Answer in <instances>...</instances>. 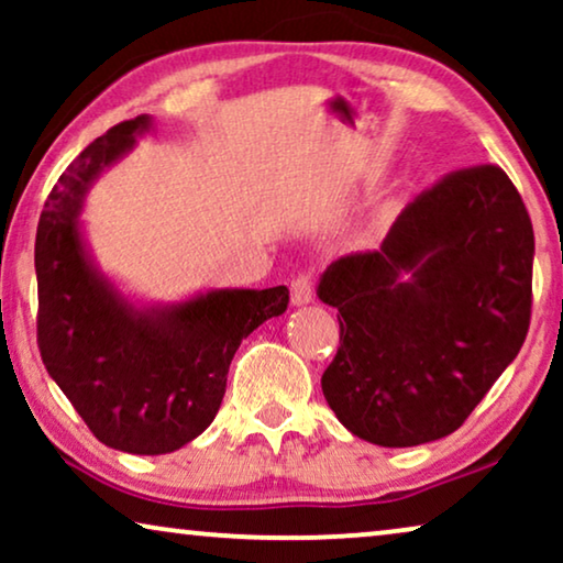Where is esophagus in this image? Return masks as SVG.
<instances>
[{
  "label": "esophagus",
  "instance_id": "esophagus-1",
  "mask_svg": "<svg viewBox=\"0 0 563 563\" xmlns=\"http://www.w3.org/2000/svg\"><path fill=\"white\" fill-rule=\"evenodd\" d=\"M289 289H291V305L299 307V305L312 302V297H314V276H312V272H299L295 279H291Z\"/></svg>",
  "mask_w": 563,
  "mask_h": 563
}]
</instances>
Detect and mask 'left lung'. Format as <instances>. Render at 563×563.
Here are the masks:
<instances>
[{"instance_id": "1", "label": "left lung", "mask_w": 563, "mask_h": 563, "mask_svg": "<svg viewBox=\"0 0 563 563\" xmlns=\"http://www.w3.org/2000/svg\"><path fill=\"white\" fill-rule=\"evenodd\" d=\"M533 251L520 191L482 164L415 197L379 251L333 261L318 295L341 322L322 374L335 418L387 449L464 426L528 335Z\"/></svg>"}]
</instances>
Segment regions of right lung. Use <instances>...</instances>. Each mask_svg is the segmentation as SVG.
<instances>
[{
  "label": "right lung",
  "mask_w": 563,
  "mask_h": 563,
  "mask_svg": "<svg viewBox=\"0 0 563 563\" xmlns=\"http://www.w3.org/2000/svg\"><path fill=\"white\" fill-rule=\"evenodd\" d=\"M148 125L141 114L107 130L45 199L35 235L37 349L99 441L158 456L195 441L214 420L238 345L287 310L289 289H214L141 312L91 268L76 222L84 191Z\"/></svg>",
  "instance_id": "1"
}]
</instances>
